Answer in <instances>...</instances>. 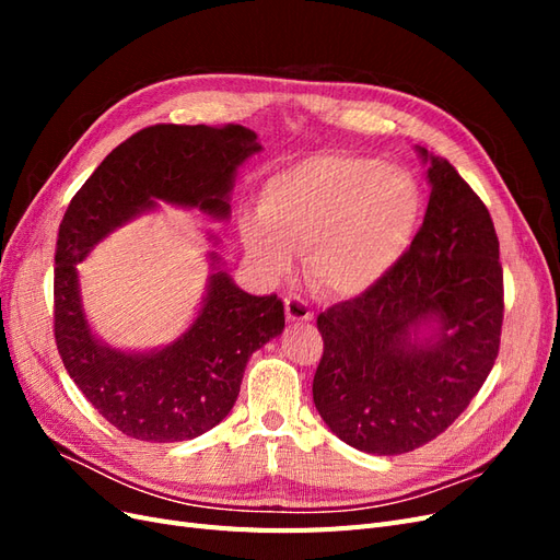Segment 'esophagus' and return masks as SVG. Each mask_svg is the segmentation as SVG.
Listing matches in <instances>:
<instances>
[{"instance_id": "obj_1", "label": "esophagus", "mask_w": 560, "mask_h": 560, "mask_svg": "<svg viewBox=\"0 0 560 560\" xmlns=\"http://www.w3.org/2000/svg\"><path fill=\"white\" fill-rule=\"evenodd\" d=\"M284 313L290 322H311L313 319V311L303 299L299 296H287L284 299Z\"/></svg>"}]
</instances>
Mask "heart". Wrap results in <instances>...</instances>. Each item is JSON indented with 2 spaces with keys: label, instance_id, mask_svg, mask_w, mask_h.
Listing matches in <instances>:
<instances>
[{
  "label": "heart",
  "instance_id": "heart-1",
  "mask_svg": "<svg viewBox=\"0 0 560 560\" xmlns=\"http://www.w3.org/2000/svg\"><path fill=\"white\" fill-rule=\"evenodd\" d=\"M259 210L241 219V235L268 273H287L296 252H308L317 287L360 296L411 249L425 200L399 165L322 151L270 177Z\"/></svg>",
  "mask_w": 560,
  "mask_h": 560
}]
</instances>
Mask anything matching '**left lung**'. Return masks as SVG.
<instances>
[{
    "instance_id": "8db88e82",
    "label": "left lung",
    "mask_w": 560,
    "mask_h": 560,
    "mask_svg": "<svg viewBox=\"0 0 560 560\" xmlns=\"http://www.w3.org/2000/svg\"><path fill=\"white\" fill-rule=\"evenodd\" d=\"M430 202L406 257L369 292L319 313L313 401L348 446L399 455L442 434L479 393L502 331L500 243L481 198L418 147Z\"/></svg>"
}]
</instances>
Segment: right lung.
<instances>
[{"label":"right lung","instance_id":"right-lung-1","mask_svg":"<svg viewBox=\"0 0 560 560\" xmlns=\"http://www.w3.org/2000/svg\"><path fill=\"white\" fill-rule=\"evenodd\" d=\"M257 151V132L238 124L149 126L95 167L62 217L54 280L58 352L97 413L140 442H186L219 425L238 399L252 352L282 334L284 306L276 294L243 292L210 252L212 276L191 327L165 348L126 352L93 334L77 264L159 202L229 219L235 173ZM208 241L217 245L212 233Z\"/></svg>","mask_w":560,"mask_h":560}]
</instances>
